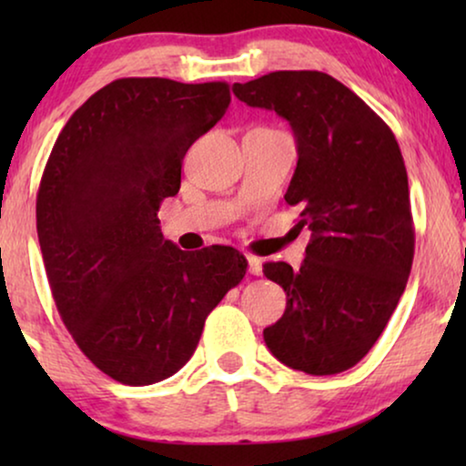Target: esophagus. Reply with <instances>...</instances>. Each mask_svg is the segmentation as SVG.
I'll list each match as a JSON object with an SVG mask.
<instances>
[{
    "label": "esophagus",
    "mask_w": 466,
    "mask_h": 466,
    "mask_svg": "<svg viewBox=\"0 0 466 466\" xmlns=\"http://www.w3.org/2000/svg\"><path fill=\"white\" fill-rule=\"evenodd\" d=\"M248 271H250L252 276H260V271H263V263H260V258L248 257Z\"/></svg>",
    "instance_id": "esophagus-1"
}]
</instances>
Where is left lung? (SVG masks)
I'll return each instance as SVG.
<instances>
[{
	"label": "left lung",
	"instance_id": "obj_1",
	"mask_svg": "<svg viewBox=\"0 0 466 466\" xmlns=\"http://www.w3.org/2000/svg\"><path fill=\"white\" fill-rule=\"evenodd\" d=\"M233 93L290 123L299 161L284 199L299 208L297 227L311 231L297 271L282 260L263 265L286 292L265 343L297 371L341 373L384 333L411 271L416 231L397 137L322 72H271Z\"/></svg>",
	"mask_w": 466,
	"mask_h": 466
}]
</instances>
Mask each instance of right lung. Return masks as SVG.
Returning <instances> with one entry per match:
<instances>
[{
    "label": "right lung",
    "instance_id": "right-lung-1",
    "mask_svg": "<svg viewBox=\"0 0 466 466\" xmlns=\"http://www.w3.org/2000/svg\"><path fill=\"white\" fill-rule=\"evenodd\" d=\"M227 82L120 78L56 137L35 201L56 309L99 371L148 386L187 365L209 311L246 276L235 248L184 252L158 208L177 195L187 150L225 116Z\"/></svg>",
    "mask_w": 466,
    "mask_h": 466
}]
</instances>
